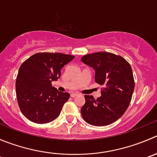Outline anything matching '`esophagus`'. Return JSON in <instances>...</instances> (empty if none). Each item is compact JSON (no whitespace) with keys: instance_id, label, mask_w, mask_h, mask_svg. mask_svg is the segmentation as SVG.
Returning a JSON list of instances; mask_svg holds the SVG:
<instances>
[{"instance_id":"obj_1","label":"esophagus","mask_w":157,"mask_h":157,"mask_svg":"<svg viewBox=\"0 0 157 157\" xmlns=\"http://www.w3.org/2000/svg\"><path fill=\"white\" fill-rule=\"evenodd\" d=\"M79 94L78 93V92H72V93H71V97H75L77 96V95H78Z\"/></svg>"}]
</instances>
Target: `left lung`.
I'll list each match as a JSON object with an SVG mask.
<instances>
[{"label": "left lung", "instance_id": "8db88e82", "mask_svg": "<svg viewBox=\"0 0 157 157\" xmlns=\"http://www.w3.org/2000/svg\"><path fill=\"white\" fill-rule=\"evenodd\" d=\"M81 60L95 69V81L103 86L96 99L85 95L82 116L92 126L112 124L124 114L132 99L135 82L131 65L122 56L105 52L86 55Z\"/></svg>", "mask_w": 157, "mask_h": 157}]
</instances>
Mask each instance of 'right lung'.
I'll use <instances>...</instances> for the list:
<instances>
[{
    "mask_svg": "<svg viewBox=\"0 0 157 157\" xmlns=\"http://www.w3.org/2000/svg\"><path fill=\"white\" fill-rule=\"evenodd\" d=\"M74 59V55L40 52L21 64L16 78V95L27 119L44 124L59 117L70 94L59 92L52 82L59 79L61 69Z\"/></svg>",
    "mask_w": 157,
    "mask_h": 157,
    "instance_id": "add662e5",
    "label": "right lung"
}]
</instances>
